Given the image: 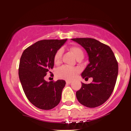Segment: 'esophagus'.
<instances>
[{
  "mask_svg": "<svg viewBox=\"0 0 131 131\" xmlns=\"http://www.w3.org/2000/svg\"><path fill=\"white\" fill-rule=\"evenodd\" d=\"M66 82H67V84H70L71 83V81L67 80V81H66Z\"/></svg>",
  "mask_w": 131,
  "mask_h": 131,
  "instance_id": "1",
  "label": "esophagus"
}]
</instances>
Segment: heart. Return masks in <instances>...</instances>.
<instances>
[{
  "mask_svg": "<svg viewBox=\"0 0 131 131\" xmlns=\"http://www.w3.org/2000/svg\"><path fill=\"white\" fill-rule=\"evenodd\" d=\"M75 57L77 58H82L84 57V52L82 49L79 47H71L70 48ZM62 55V50L61 49H58L55 52L53 57V61L55 64L59 63L61 60V57ZM76 73V69L73 68L68 67V66H62L57 69L56 71V76L57 78L60 79H67V80H71L74 78Z\"/></svg>",
  "mask_w": 131,
  "mask_h": 131,
  "instance_id": "1",
  "label": "heart"
}]
</instances>
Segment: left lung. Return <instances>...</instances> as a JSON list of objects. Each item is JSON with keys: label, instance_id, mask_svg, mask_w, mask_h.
<instances>
[{"label": "left lung", "instance_id": "1", "mask_svg": "<svg viewBox=\"0 0 131 131\" xmlns=\"http://www.w3.org/2000/svg\"><path fill=\"white\" fill-rule=\"evenodd\" d=\"M71 40L83 47L89 55L90 63L81 76L83 78H93L91 83H82L81 88L76 92V97L86 107H97L104 103L113 91L118 74V61L108 46L95 39Z\"/></svg>", "mask_w": 131, "mask_h": 131}]
</instances>
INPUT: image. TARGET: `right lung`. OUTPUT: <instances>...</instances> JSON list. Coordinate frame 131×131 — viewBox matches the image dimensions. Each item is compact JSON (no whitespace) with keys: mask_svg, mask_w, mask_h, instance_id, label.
<instances>
[{"mask_svg":"<svg viewBox=\"0 0 131 131\" xmlns=\"http://www.w3.org/2000/svg\"><path fill=\"white\" fill-rule=\"evenodd\" d=\"M67 40H41L23 52L18 68L19 80L27 99L38 108L51 110L60 102L66 82H47L44 77L47 72L51 73L54 55Z\"/></svg>","mask_w":131,"mask_h":131,"instance_id":"1","label":"right lung"}]
</instances>
